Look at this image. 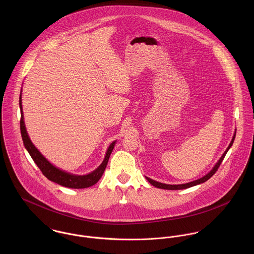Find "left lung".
Returning a JSON list of instances; mask_svg holds the SVG:
<instances>
[{
    "instance_id": "left-lung-1",
    "label": "left lung",
    "mask_w": 254,
    "mask_h": 254,
    "mask_svg": "<svg viewBox=\"0 0 254 254\" xmlns=\"http://www.w3.org/2000/svg\"><path fill=\"white\" fill-rule=\"evenodd\" d=\"M235 138H236V132H235V135H234V137H233V139H232V142L230 143V145L227 147V149L225 150V152L223 153V155L221 156V158L219 159V161L216 163V165L213 167V169H212L208 174H206L204 177H202V178H200V179H198V180L190 182V183H187V184H182V185H166V184H162V183H159V182L151 180V179H149V178H147V177H145V178H146V180L149 182L152 186H154V187H156V188H159V189H164V190H183V189H188V188L193 187V186H195V185L204 183V182L207 181L208 179H210V178L216 173V171H217L218 168L220 167V164L222 163V161H223V159H224L226 153L228 152L229 148L233 145V143H234V141H235Z\"/></svg>"
}]
</instances>
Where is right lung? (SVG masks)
Returning <instances> with one entry per match:
<instances>
[{"label":"right lung","instance_id":"right-lung-1","mask_svg":"<svg viewBox=\"0 0 254 254\" xmlns=\"http://www.w3.org/2000/svg\"><path fill=\"white\" fill-rule=\"evenodd\" d=\"M19 108H20V112H21V117H20V132H21V137L24 146L28 150L29 154L31 155L32 159L36 163L37 166L39 169L42 171L43 175L47 177L50 181L55 182L61 186L66 187V188H71V189H85L88 187H91L95 185L97 182L99 181L104 174L106 167L109 162V156L111 151L113 150V147L115 145V142H113L111 145H109V149L107 151L106 157L103 161V163L92 173L88 175H72L70 173H66L57 167H55L53 164H51L41 153L40 151L35 147V145L32 144L30 141L28 134L26 132V128L24 125L23 121V112H22V105H21V94L19 97Z\"/></svg>","mask_w":254,"mask_h":254}]
</instances>
